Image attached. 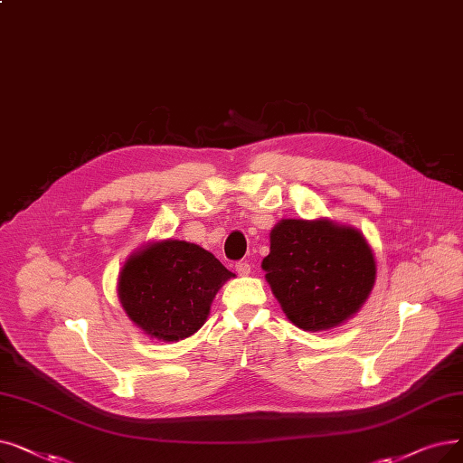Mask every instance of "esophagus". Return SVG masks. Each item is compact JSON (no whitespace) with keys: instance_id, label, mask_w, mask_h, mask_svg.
<instances>
[{"instance_id":"obj_1","label":"esophagus","mask_w":463,"mask_h":463,"mask_svg":"<svg viewBox=\"0 0 463 463\" xmlns=\"http://www.w3.org/2000/svg\"><path fill=\"white\" fill-rule=\"evenodd\" d=\"M236 272L240 274V276H248L250 272H251V265L248 263V260H240V263H236Z\"/></svg>"}]
</instances>
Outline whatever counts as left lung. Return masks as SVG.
I'll return each mask as SVG.
<instances>
[{"label": "left lung", "mask_w": 463, "mask_h": 463, "mask_svg": "<svg viewBox=\"0 0 463 463\" xmlns=\"http://www.w3.org/2000/svg\"><path fill=\"white\" fill-rule=\"evenodd\" d=\"M260 267L288 319L310 333L343 326L365 305L376 279L364 232L327 217L278 221Z\"/></svg>", "instance_id": "8db88e82"}]
</instances>
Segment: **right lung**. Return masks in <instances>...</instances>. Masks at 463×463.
I'll return each instance as SVG.
<instances>
[{
  "label": "right lung",
  "instance_id": "obj_1",
  "mask_svg": "<svg viewBox=\"0 0 463 463\" xmlns=\"http://www.w3.org/2000/svg\"><path fill=\"white\" fill-rule=\"evenodd\" d=\"M231 278L208 250L165 238L130 253L118 272L117 295L144 335L179 343L204 326L217 291Z\"/></svg>",
  "mask_w": 463,
  "mask_h": 463
}]
</instances>
